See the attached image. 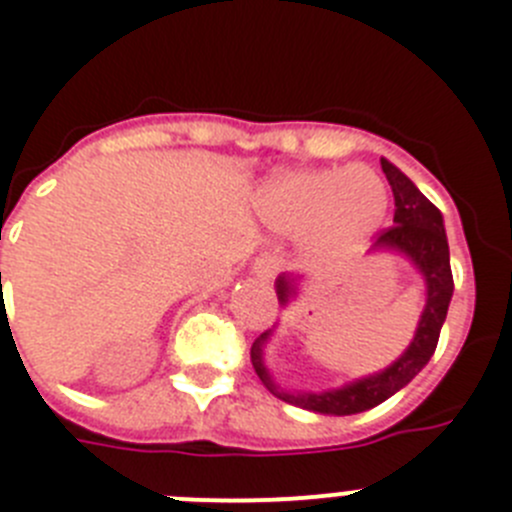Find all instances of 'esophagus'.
I'll return each mask as SVG.
<instances>
[{
  "label": "esophagus",
  "instance_id": "obj_1",
  "mask_svg": "<svg viewBox=\"0 0 512 512\" xmlns=\"http://www.w3.org/2000/svg\"><path fill=\"white\" fill-rule=\"evenodd\" d=\"M251 271L256 274L259 279H264V282H269V279H274L279 274V261L274 259V256H259V259L253 261Z\"/></svg>",
  "mask_w": 512,
  "mask_h": 512
}]
</instances>
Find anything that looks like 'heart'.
<instances>
[{
  "label": "heart",
  "mask_w": 512,
  "mask_h": 512,
  "mask_svg": "<svg viewBox=\"0 0 512 512\" xmlns=\"http://www.w3.org/2000/svg\"><path fill=\"white\" fill-rule=\"evenodd\" d=\"M259 215L274 233L302 238L315 266H338L359 253L390 207V189L364 164L271 176L259 189Z\"/></svg>",
  "instance_id": "b5f03b06"
}]
</instances>
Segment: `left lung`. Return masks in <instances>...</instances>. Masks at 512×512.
Listing matches in <instances>:
<instances>
[{
  "instance_id": "8db88e82",
  "label": "left lung",
  "mask_w": 512,
  "mask_h": 512,
  "mask_svg": "<svg viewBox=\"0 0 512 512\" xmlns=\"http://www.w3.org/2000/svg\"><path fill=\"white\" fill-rule=\"evenodd\" d=\"M382 171L392 187V197H395V220H392L395 225L384 230V233H379L372 251L400 253L402 259H408L418 269V274L425 282V307L420 312L413 341L402 351L400 359L392 361L382 372L354 379V382L336 387V390L292 392L279 387L274 374H271L269 364H266V346H269L274 328L261 333L251 346V364L256 369V374H259L261 382H264V387L271 395L279 397V400L289 402V405H297V408L312 410V413H364L369 408H377L379 402L390 400L405 384L413 382L415 374L431 361L433 351H436L438 333H441L446 312H449L451 295H454L449 241H446L441 210L395 164H390L387 158H382ZM300 279L302 277H295V274H282L277 279L279 305H287L292 297H297V284H300Z\"/></svg>"
}]
</instances>
